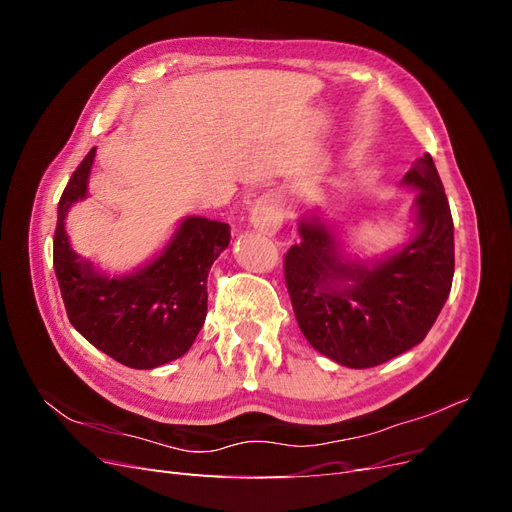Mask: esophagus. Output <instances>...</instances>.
Listing matches in <instances>:
<instances>
[{
  "instance_id": "34e87169",
  "label": "esophagus",
  "mask_w": 512,
  "mask_h": 512,
  "mask_svg": "<svg viewBox=\"0 0 512 512\" xmlns=\"http://www.w3.org/2000/svg\"><path fill=\"white\" fill-rule=\"evenodd\" d=\"M250 222L256 230L265 232V235H273V232L280 230L282 209H280V203H277V198L271 196V194L260 196L256 200V205L252 207Z\"/></svg>"
}]
</instances>
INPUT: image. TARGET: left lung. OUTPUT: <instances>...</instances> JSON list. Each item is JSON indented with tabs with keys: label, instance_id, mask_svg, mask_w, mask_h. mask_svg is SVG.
<instances>
[{
	"label": "left lung",
	"instance_id": "8db88e82",
	"mask_svg": "<svg viewBox=\"0 0 512 512\" xmlns=\"http://www.w3.org/2000/svg\"><path fill=\"white\" fill-rule=\"evenodd\" d=\"M416 235L382 260H350L316 215L284 258L294 316L320 354L352 369L376 367L421 344L451 292L453 215L429 153L408 170Z\"/></svg>",
	"mask_w": 512,
	"mask_h": 512
}]
</instances>
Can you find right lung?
<instances>
[{
	"label": "right lung",
	"mask_w": 512,
	"mask_h": 512,
	"mask_svg": "<svg viewBox=\"0 0 512 512\" xmlns=\"http://www.w3.org/2000/svg\"><path fill=\"white\" fill-rule=\"evenodd\" d=\"M96 147L74 170L57 207L53 267L72 327L89 344L132 369H153L190 350L207 316V275L230 243V226L185 218L149 265L108 277L76 254L64 220L87 196Z\"/></svg>",
	"instance_id": "add662e5"
}]
</instances>
